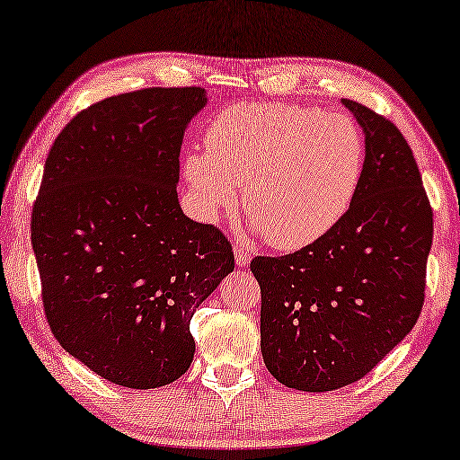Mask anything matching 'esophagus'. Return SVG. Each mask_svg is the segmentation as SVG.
I'll return each mask as SVG.
<instances>
[{
  "mask_svg": "<svg viewBox=\"0 0 460 460\" xmlns=\"http://www.w3.org/2000/svg\"><path fill=\"white\" fill-rule=\"evenodd\" d=\"M235 261L237 266H247L252 261V252L243 245H235Z\"/></svg>",
  "mask_w": 460,
  "mask_h": 460,
  "instance_id": "obj_1",
  "label": "esophagus"
}]
</instances>
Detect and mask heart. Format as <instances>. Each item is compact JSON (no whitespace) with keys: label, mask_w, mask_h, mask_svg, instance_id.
<instances>
[{"label":"heart","mask_w":460,"mask_h":460,"mask_svg":"<svg viewBox=\"0 0 460 460\" xmlns=\"http://www.w3.org/2000/svg\"><path fill=\"white\" fill-rule=\"evenodd\" d=\"M204 147L184 159L204 213L233 207L243 186L247 218L287 252L319 242L346 217L367 165L364 135L348 114L280 102L225 108Z\"/></svg>","instance_id":"heart-1"}]
</instances>
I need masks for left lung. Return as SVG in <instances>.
<instances>
[{"label": "left lung", "mask_w": 460, "mask_h": 460, "mask_svg": "<svg viewBox=\"0 0 460 460\" xmlns=\"http://www.w3.org/2000/svg\"><path fill=\"white\" fill-rule=\"evenodd\" d=\"M364 130L352 207L319 242L258 256L264 364L290 389L323 393L368 375L418 322L434 218L413 153L389 119L341 100Z\"/></svg>", "instance_id": "1"}]
</instances>
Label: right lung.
Returning a JSON list of instances; mask_svg holds the SVG:
<instances>
[{"instance_id":"1","label":"right lung","mask_w":460,"mask_h":460,"mask_svg":"<svg viewBox=\"0 0 460 460\" xmlns=\"http://www.w3.org/2000/svg\"><path fill=\"white\" fill-rule=\"evenodd\" d=\"M202 87H145L67 122L32 207L42 307L57 341L128 389L190 368V319L235 268L229 239L178 202L184 130Z\"/></svg>"}]
</instances>
